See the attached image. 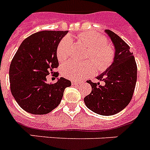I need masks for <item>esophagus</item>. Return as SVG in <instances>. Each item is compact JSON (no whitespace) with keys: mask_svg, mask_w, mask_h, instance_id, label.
<instances>
[{"mask_svg":"<svg viewBox=\"0 0 150 150\" xmlns=\"http://www.w3.org/2000/svg\"><path fill=\"white\" fill-rule=\"evenodd\" d=\"M81 83V81H72V85H79V84Z\"/></svg>","mask_w":150,"mask_h":150,"instance_id":"1","label":"esophagus"}]
</instances>
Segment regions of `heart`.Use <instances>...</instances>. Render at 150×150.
Wrapping results in <instances>:
<instances>
[{
	"mask_svg": "<svg viewBox=\"0 0 150 150\" xmlns=\"http://www.w3.org/2000/svg\"><path fill=\"white\" fill-rule=\"evenodd\" d=\"M72 37L64 38L60 41L57 46L56 54L58 61L62 62L69 58L71 51ZM76 39L83 45L90 49L88 56V60L95 62L98 70L103 71L110 66L114 59L115 51L111 45L106 42L103 35L92 32H81L77 35ZM93 63L87 62L79 64L74 62L65 63L62 68L63 76L71 79H79L84 75L94 71Z\"/></svg>",
	"mask_w": 150,
	"mask_h": 150,
	"instance_id": "heart-1",
	"label": "heart"
}]
</instances>
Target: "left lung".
I'll return each mask as SVG.
<instances>
[{
	"label": "left lung",
	"mask_w": 150,
	"mask_h": 150,
	"mask_svg": "<svg viewBox=\"0 0 150 150\" xmlns=\"http://www.w3.org/2000/svg\"><path fill=\"white\" fill-rule=\"evenodd\" d=\"M115 45L112 64L97 79L104 86L87 81L92 86V92L84 98L86 106L102 115H112L125 109L134 93L137 80V65L130 47L116 34L106 30Z\"/></svg>",
	"instance_id": "obj_1"
}]
</instances>
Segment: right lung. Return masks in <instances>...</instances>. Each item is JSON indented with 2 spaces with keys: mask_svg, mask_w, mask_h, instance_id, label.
Returning a JSON list of instances; mask_svg holds the SVG:
<instances>
[{
  "mask_svg": "<svg viewBox=\"0 0 150 150\" xmlns=\"http://www.w3.org/2000/svg\"><path fill=\"white\" fill-rule=\"evenodd\" d=\"M68 31H42L23 41L9 69L12 96L21 109L34 115L49 113L60 104L65 88L71 81L61 77L56 83H47L46 76L58 67L56 49Z\"/></svg>",
  "mask_w": 150,
  "mask_h": 150,
  "instance_id": "1",
  "label": "right lung"
}]
</instances>
